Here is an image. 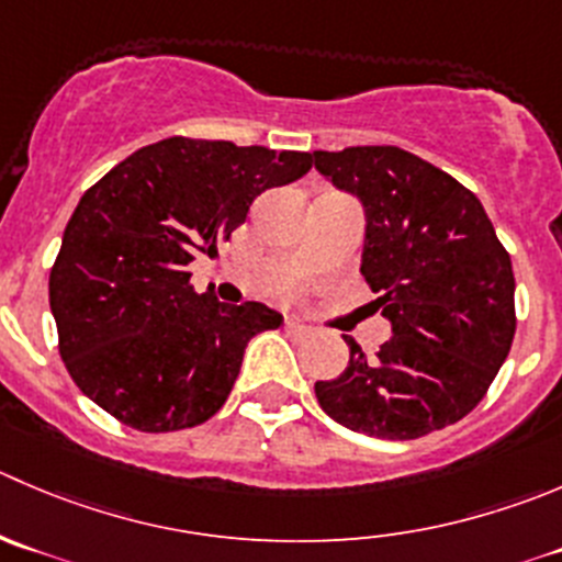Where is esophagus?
<instances>
[{
    "label": "esophagus",
    "mask_w": 562,
    "mask_h": 562,
    "mask_svg": "<svg viewBox=\"0 0 562 562\" xmlns=\"http://www.w3.org/2000/svg\"><path fill=\"white\" fill-rule=\"evenodd\" d=\"M285 329L291 331V335H296V337H307L310 331H313V329H310V326L299 324V321H293V318H288V321H285Z\"/></svg>",
    "instance_id": "obj_1"
}]
</instances>
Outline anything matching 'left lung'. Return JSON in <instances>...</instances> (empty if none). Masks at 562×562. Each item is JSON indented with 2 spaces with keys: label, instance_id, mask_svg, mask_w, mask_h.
Wrapping results in <instances>:
<instances>
[{
  "label": "left lung",
  "instance_id": "8db88e82",
  "mask_svg": "<svg viewBox=\"0 0 562 562\" xmlns=\"http://www.w3.org/2000/svg\"><path fill=\"white\" fill-rule=\"evenodd\" d=\"M315 170L364 209L362 277L392 337L315 381L335 423L375 439L453 426L486 395L516 331L514 266L481 200L395 145L315 150Z\"/></svg>",
  "mask_w": 562,
  "mask_h": 562
}]
</instances>
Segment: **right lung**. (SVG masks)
<instances>
[{"label":"right lung","instance_id":"add662e5","mask_svg":"<svg viewBox=\"0 0 562 562\" xmlns=\"http://www.w3.org/2000/svg\"><path fill=\"white\" fill-rule=\"evenodd\" d=\"M313 156L170 136L81 194L48 277L59 357L92 403L145 434L214 417L244 348L282 315L225 304L189 282L198 255L244 225L260 192L299 181Z\"/></svg>","mask_w":562,"mask_h":562}]
</instances>
